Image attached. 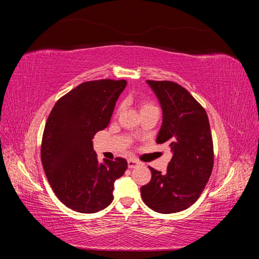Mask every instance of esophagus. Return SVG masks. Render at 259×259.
Returning <instances> with one entry per match:
<instances>
[{
    "label": "esophagus",
    "instance_id": "esophagus-1",
    "mask_svg": "<svg viewBox=\"0 0 259 259\" xmlns=\"http://www.w3.org/2000/svg\"><path fill=\"white\" fill-rule=\"evenodd\" d=\"M140 164V162H138L137 160L135 159H130L127 161V165H128V168H135L136 166H138Z\"/></svg>",
    "mask_w": 259,
    "mask_h": 259
}]
</instances>
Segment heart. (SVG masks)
<instances>
[{"instance_id":"b5f03b06","label":"heart","mask_w":259,"mask_h":259,"mask_svg":"<svg viewBox=\"0 0 259 259\" xmlns=\"http://www.w3.org/2000/svg\"><path fill=\"white\" fill-rule=\"evenodd\" d=\"M152 108H156V107L153 104L149 103V101H142V103H140V112L148 110V109H152Z\"/></svg>"}]
</instances>
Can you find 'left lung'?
I'll list each match as a JSON object with an SVG mask.
<instances>
[{"label":"left lung","instance_id":"obj_1","mask_svg":"<svg viewBox=\"0 0 259 259\" xmlns=\"http://www.w3.org/2000/svg\"><path fill=\"white\" fill-rule=\"evenodd\" d=\"M162 109L156 143L173 152L167 170L150 167V183L140 188L145 204L162 214L177 213L199 199L214 164L213 140L204 109L183 86L169 81H147Z\"/></svg>","mask_w":259,"mask_h":259}]
</instances>
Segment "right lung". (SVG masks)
<instances>
[{"label":"right lung","mask_w":259,"mask_h":259,"mask_svg":"<svg viewBox=\"0 0 259 259\" xmlns=\"http://www.w3.org/2000/svg\"><path fill=\"white\" fill-rule=\"evenodd\" d=\"M125 80L80 84L61 97L45 124L41 160L49 183L66 206L92 214L113 200L114 182L127 168L125 159L99 162L92 139L105 130Z\"/></svg>","instance_id":"obj_1"}]
</instances>
